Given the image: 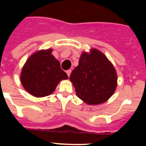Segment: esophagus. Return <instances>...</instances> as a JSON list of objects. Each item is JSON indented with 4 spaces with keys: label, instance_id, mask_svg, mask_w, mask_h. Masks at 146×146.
<instances>
[{
    "label": "esophagus",
    "instance_id": "esophagus-1",
    "mask_svg": "<svg viewBox=\"0 0 146 146\" xmlns=\"http://www.w3.org/2000/svg\"><path fill=\"white\" fill-rule=\"evenodd\" d=\"M71 72H72V70H71V69H69V70L66 71V74H67V75H68V77H69V76H70Z\"/></svg>",
    "mask_w": 146,
    "mask_h": 146
}]
</instances>
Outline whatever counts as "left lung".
Returning a JSON list of instances; mask_svg holds the SVG:
<instances>
[{"mask_svg": "<svg viewBox=\"0 0 146 146\" xmlns=\"http://www.w3.org/2000/svg\"><path fill=\"white\" fill-rule=\"evenodd\" d=\"M77 96L90 105L108 101L117 86V73L111 62L102 52L91 49L82 52L79 65L69 77Z\"/></svg>", "mask_w": 146, "mask_h": 146, "instance_id": "left-lung-1", "label": "left lung"}]
</instances>
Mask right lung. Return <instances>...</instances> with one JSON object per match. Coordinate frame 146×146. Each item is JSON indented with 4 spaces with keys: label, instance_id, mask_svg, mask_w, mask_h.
<instances>
[{
    "label": "right lung",
    "instance_id": "1",
    "mask_svg": "<svg viewBox=\"0 0 146 146\" xmlns=\"http://www.w3.org/2000/svg\"><path fill=\"white\" fill-rule=\"evenodd\" d=\"M52 49L40 50L31 55L22 69L20 80L24 88L36 97L52 94L58 82L69 77L52 55Z\"/></svg>",
    "mask_w": 146,
    "mask_h": 146
}]
</instances>
